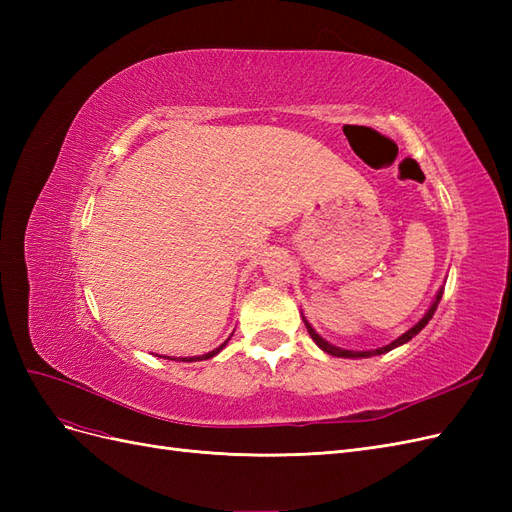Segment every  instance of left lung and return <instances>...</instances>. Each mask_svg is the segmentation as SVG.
<instances>
[{
    "label": "left lung",
    "instance_id": "1",
    "mask_svg": "<svg viewBox=\"0 0 512 512\" xmlns=\"http://www.w3.org/2000/svg\"><path fill=\"white\" fill-rule=\"evenodd\" d=\"M440 299H442V290L438 292L436 301H433V305L429 307V312H427L421 320H418L412 329H408L404 335H399L397 339H393V342H391L389 346H382V348H378V350H365V352H359V350H342V348H337V346H331L329 342H324V339H322V337H320L312 327H309L307 322H305V327H307L309 335H312L314 342H316L324 352H329V354H333V356H344V359H361V356H376V354H384V352H389V350H393V348H397V346H401V344L410 342V339H412L416 333H421V331L425 329V324L431 320L433 312H436V309H438Z\"/></svg>",
    "mask_w": 512,
    "mask_h": 512
}]
</instances>
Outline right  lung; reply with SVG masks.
I'll return each instance as SVG.
<instances>
[{"label":"right lung","instance_id":"obj_1","mask_svg":"<svg viewBox=\"0 0 512 512\" xmlns=\"http://www.w3.org/2000/svg\"><path fill=\"white\" fill-rule=\"evenodd\" d=\"M226 344H228V339H226V342H224L222 346H218V348L211 350V352H205V354H200V356H183L181 361H185V363H192V361H205V359H211V356L218 354V352H220V350H222Z\"/></svg>","mask_w":512,"mask_h":512}]
</instances>
